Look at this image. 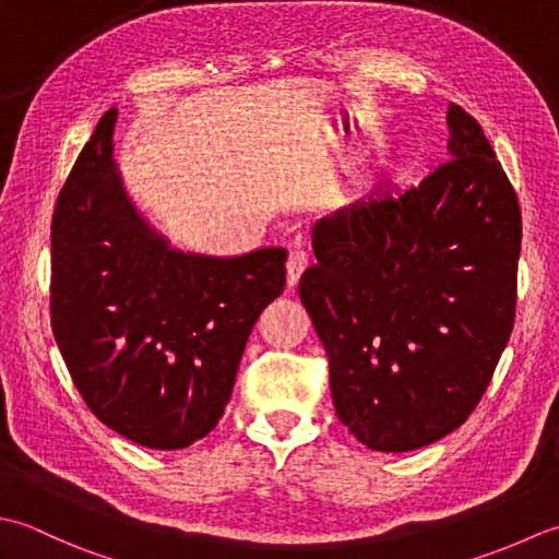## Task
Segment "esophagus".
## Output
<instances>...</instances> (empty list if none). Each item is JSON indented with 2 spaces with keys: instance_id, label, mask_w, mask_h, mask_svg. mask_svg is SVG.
Here are the masks:
<instances>
[{
  "instance_id": "obj_1",
  "label": "esophagus",
  "mask_w": 559,
  "mask_h": 559,
  "mask_svg": "<svg viewBox=\"0 0 559 559\" xmlns=\"http://www.w3.org/2000/svg\"><path fill=\"white\" fill-rule=\"evenodd\" d=\"M306 267H309V255H306L304 250H292L289 260H287V284L289 287H296V284H299Z\"/></svg>"
}]
</instances>
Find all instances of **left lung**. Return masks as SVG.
<instances>
[{"mask_svg":"<svg viewBox=\"0 0 559 559\" xmlns=\"http://www.w3.org/2000/svg\"><path fill=\"white\" fill-rule=\"evenodd\" d=\"M447 122L449 162L423 183L373 188L313 224L299 282L340 423L383 453L459 429L514 328L516 192L480 122L455 104Z\"/></svg>","mask_w":559,"mask_h":559,"instance_id":"left-lung-1","label":"left lung"}]
</instances>
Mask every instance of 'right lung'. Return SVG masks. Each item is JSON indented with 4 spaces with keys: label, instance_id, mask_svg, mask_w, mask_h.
<instances>
[{
    "label": "right lung",
    "instance_id": "add662e5",
    "mask_svg": "<svg viewBox=\"0 0 559 559\" xmlns=\"http://www.w3.org/2000/svg\"><path fill=\"white\" fill-rule=\"evenodd\" d=\"M110 108L52 214L50 313L100 423L146 449H186L229 403L258 316L284 289V248L214 258L158 234L122 186Z\"/></svg>",
    "mask_w": 559,
    "mask_h": 559
}]
</instances>
